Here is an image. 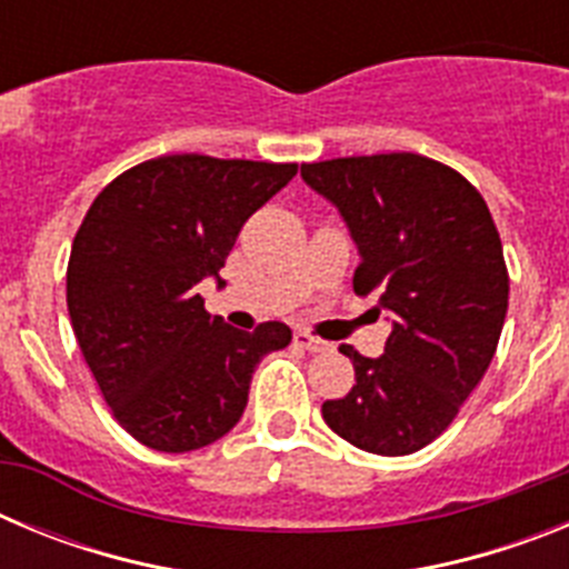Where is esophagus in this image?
<instances>
[{
	"instance_id": "esophagus-1",
	"label": "esophagus",
	"mask_w": 569,
	"mask_h": 569,
	"mask_svg": "<svg viewBox=\"0 0 569 569\" xmlns=\"http://www.w3.org/2000/svg\"><path fill=\"white\" fill-rule=\"evenodd\" d=\"M296 345H301L305 350H310V353H325V350H330V345L325 339H319V336L308 333V330H299L296 333Z\"/></svg>"
}]
</instances>
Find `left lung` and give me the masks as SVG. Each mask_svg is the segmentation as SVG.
I'll return each mask as SVG.
<instances>
[{"mask_svg":"<svg viewBox=\"0 0 569 569\" xmlns=\"http://www.w3.org/2000/svg\"><path fill=\"white\" fill-rule=\"evenodd\" d=\"M301 179L359 244L356 293L393 313L385 356L339 347L356 385L321 416L367 453H416L459 416L499 347L510 276L490 208L459 170L405 150L308 162Z\"/></svg>","mask_w":569,"mask_h":569,"instance_id":"obj_1","label":"left lung"}]
</instances>
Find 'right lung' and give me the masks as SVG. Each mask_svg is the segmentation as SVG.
Returning <instances> with one entry per match:
<instances>
[{"label":"right lung","instance_id":"1","mask_svg":"<svg viewBox=\"0 0 569 569\" xmlns=\"http://www.w3.org/2000/svg\"><path fill=\"white\" fill-rule=\"evenodd\" d=\"M296 170L159 156L116 176L84 213L68 261L70 325L113 419L144 447L188 453L222 439L261 356L290 345L284 321L244 333L210 316L196 284L219 279L241 224Z\"/></svg>","mask_w":569,"mask_h":569}]
</instances>
